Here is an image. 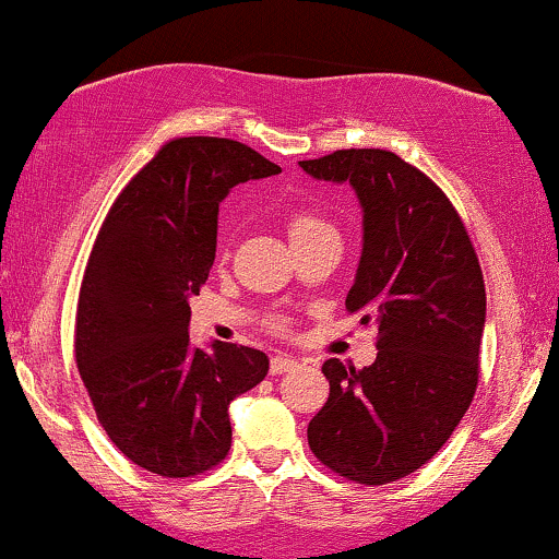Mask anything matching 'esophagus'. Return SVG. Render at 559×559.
Here are the masks:
<instances>
[{"mask_svg":"<svg viewBox=\"0 0 559 559\" xmlns=\"http://www.w3.org/2000/svg\"><path fill=\"white\" fill-rule=\"evenodd\" d=\"M299 361L294 359V356H286V354H278L271 359V374H284V372H292V369H297Z\"/></svg>","mask_w":559,"mask_h":559,"instance_id":"obj_1","label":"esophagus"}]
</instances>
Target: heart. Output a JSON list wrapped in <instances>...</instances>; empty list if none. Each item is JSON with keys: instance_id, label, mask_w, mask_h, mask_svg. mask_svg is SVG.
<instances>
[{"instance_id": "1", "label": "heart", "mask_w": 559, "mask_h": 559, "mask_svg": "<svg viewBox=\"0 0 559 559\" xmlns=\"http://www.w3.org/2000/svg\"><path fill=\"white\" fill-rule=\"evenodd\" d=\"M320 226H325V224H322L318 215H312V213H294L292 218H288V237L297 239V237H301V234L314 231V228H320Z\"/></svg>"}]
</instances>
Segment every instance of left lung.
Here are the masks:
<instances>
[{
    "mask_svg": "<svg viewBox=\"0 0 559 559\" xmlns=\"http://www.w3.org/2000/svg\"><path fill=\"white\" fill-rule=\"evenodd\" d=\"M299 166L356 192L361 258L346 309L380 333L369 367L322 365L331 395L309 421V448L356 484L403 479L472 406L487 320L479 260L445 192L395 153L352 147Z\"/></svg>",
    "mask_w": 559,
    "mask_h": 559,
    "instance_id": "8db88e82",
    "label": "left lung"
}]
</instances>
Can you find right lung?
I'll return each mask as SVG.
<instances>
[{
  "mask_svg": "<svg viewBox=\"0 0 559 559\" xmlns=\"http://www.w3.org/2000/svg\"><path fill=\"white\" fill-rule=\"evenodd\" d=\"M278 171L237 140H171L100 226L80 286L75 356L100 427L140 468L181 479L224 461L228 403L265 380L258 348L190 344V297L213 267L221 200Z\"/></svg>",
  "mask_w": 559,
  "mask_h": 559,
  "instance_id": "add662e5",
  "label": "right lung"
}]
</instances>
